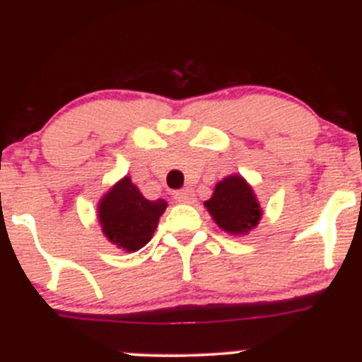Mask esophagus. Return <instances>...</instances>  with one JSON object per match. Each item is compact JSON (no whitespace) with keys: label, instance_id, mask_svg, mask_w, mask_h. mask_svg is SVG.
I'll list each match as a JSON object with an SVG mask.
<instances>
[{"label":"esophagus","instance_id":"1","mask_svg":"<svg viewBox=\"0 0 362 362\" xmlns=\"http://www.w3.org/2000/svg\"><path fill=\"white\" fill-rule=\"evenodd\" d=\"M175 200L178 202V204H194V191L192 189H182V191L175 192Z\"/></svg>","mask_w":362,"mask_h":362}]
</instances>
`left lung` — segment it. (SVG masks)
Masks as SVG:
<instances>
[{
  "label": "left lung",
  "instance_id": "obj_1",
  "mask_svg": "<svg viewBox=\"0 0 362 362\" xmlns=\"http://www.w3.org/2000/svg\"><path fill=\"white\" fill-rule=\"evenodd\" d=\"M205 207L218 227L232 235L248 234L257 227L262 216L252 185L239 175H230L218 182Z\"/></svg>",
  "mask_w": 362,
  "mask_h": 362
}]
</instances>
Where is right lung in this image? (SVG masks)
I'll return each instance as SVG.
<instances>
[{
    "instance_id": "obj_1",
    "label": "right lung",
    "mask_w": 362,
    "mask_h": 362,
    "mask_svg": "<svg viewBox=\"0 0 362 362\" xmlns=\"http://www.w3.org/2000/svg\"><path fill=\"white\" fill-rule=\"evenodd\" d=\"M165 207L164 200H146L130 177H124L100 200L98 219L112 245L137 252L153 238Z\"/></svg>"
}]
</instances>
